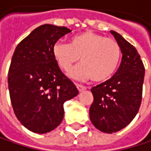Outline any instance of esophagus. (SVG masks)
Here are the masks:
<instances>
[{
  "label": "esophagus",
  "mask_w": 151,
  "mask_h": 151,
  "mask_svg": "<svg viewBox=\"0 0 151 151\" xmlns=\"http://www.w3.org/2000/svg\"><path fill=\"white\" fill-rule=\"evenodd\" d=\"M76 88H77L78 91H80V92L86 89V87H84V86H82V85H79V84H76Z\"/></svg>",
  "instance_id": "34e87169"
}]
</instances>
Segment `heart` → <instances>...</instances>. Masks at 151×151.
Listing matches in <instances>:
<instances>
[{
    "label": "heart",
    "instance_id": "obj_1",
    "mask_svg": "<svg viewBox=\"0 0 151 151\" xmlns=\"http://www.w3.org/2000/svg\"><path fill=\"white\" fill-rule=\"evenodd\" d=\"M52 54L61 69L66 71L80 58L82 63L72 68L68 76L75 79L104 82L114 76L121 58L119 44L112 39L91 31L71 37L70 43L56 42Z\"/></svg>",
    "mask_w": 151,
    "mask_h": 151
}]
</instances>
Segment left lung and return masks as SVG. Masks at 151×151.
I'll list each match as a JSON object with an SVG mask.
<instances>
[{"mask_svg": "<svg viewBox=\"0 0 151 151\" xmlns=\"http://www.w3.org/2000/svg\"><path fill=\"white\" fill-rule=\"evenodd\" d=\"M122 52L121 64L111 79L91 88L94 101L90 121L101 132L115 133L128 125L138 112L142 100L145 67L137 49L111 30Z\"/></svg>", "mask_w": 151, "mask_h": 151, "instance_id": "8db88e82", "label": "left lung"}]
</instances>
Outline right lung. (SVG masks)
<instances>
[{
  "label": "right lung",
  "mask_w": 151,
  "mask_h": 151,
  "mask_svg": "<svg viewBox=\"0 0 151 151\" xmlns=\"http://www.w3.org/2000/svg\"><path fill=\"white\" fill-rule=\"evenodd\" d=\"M71 32L65 27L42 25L16 46L8 73L15 116L37 134L52 131L63 119V103L78 94L52 54L57 40Z\"/></svg>",
  "instance_id": "add662e5"
}]
</instances>
